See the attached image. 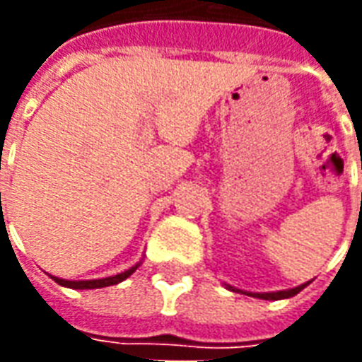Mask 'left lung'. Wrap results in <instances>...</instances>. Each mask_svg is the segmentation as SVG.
Segmentation results:
<instances>
[{
    "label": "left lung",
    "instance_id": "obj_1",
    "mask_svg": "<svg viewBox=\"0 0 362 362\" xmlns=\"http://www.w3.org/2000/svg\"><path fill=\"white\" fill-rule=\"evenodd\" d=\"M310 283V281H308ZM308 283H303V285H298V287L295 288H287V291H277V293H246L244 291V295H250L254 296V298H264V300H281V298H291V296H295L296 293H300ZM230 291H238V288L230 287V285H227Z\"/></svg>",
    "mask_w": 362,
    "mask_h": 362
}]
</instances>
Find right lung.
<instances>
[{
    "label": "right lung",
    "mask_w": 362,
    "mask_h": 362,
    "mask_svg": "<svg viewBox=\"0 0 362 362\" xmlns=\"http://www.w3.org/2000/svg\"><path fill=\"white\" fill-rule=\"evenodd\" d=\"M141 264V262H139ZM139 264H135L134 267H129L126 272L118 273V275H112V277H104V279H89V281H67V279H59V277H54L50 275L52 279L56 281L58 285L62 287H67V288H103V287H110V285H118L122 283L124 279H127L132 273L139 267Z\"/></svg>",
    "instance_id": "1"
}]
</instances>
